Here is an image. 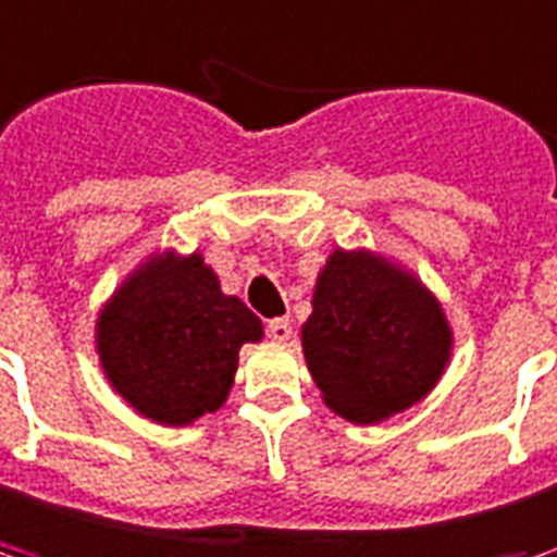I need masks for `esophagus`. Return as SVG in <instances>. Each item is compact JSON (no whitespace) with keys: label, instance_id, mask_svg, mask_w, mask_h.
Instances as JSON below:
<instances>
[{"label":"esophagus","instance_id":"1","mask_svg":"<svg viewBox=\"0 0 557 557\" xmlns=\"http://www.w3.org/2000/svg\"><path fill=\"white\" fill-rule=\"evenodd\" d=\"M268 336H271L274 343H286V339L293 336L289 318H274V321H268Z\"/></svg>","mask_w":557,"mask_h":557}]
</instances>
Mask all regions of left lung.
Listing matches in <instances>:
<instances>
[{
  "instance_id": "left-lung-1",
  "label": "left lung",
  "mask_w": 557,
  "mask_h": 557,
  "mask_svg": "<svg viewBox=\"0 0 557 557\" xmlns=\"http://www.w3.org/2000/svg\"><path fill=\"white\" fill-rule=\"evenodd\" d=\"M302 326L308 371L346 421L374 423L421 401L443 376L451 330L411 274L371 252L330 255Z\"/></svg>"
}]
</instances>
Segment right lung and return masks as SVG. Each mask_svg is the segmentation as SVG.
Here are the masks:
<instances>
[{"mask_svg": "<svg viewBox=\"0 0 557 557\" xmlns=\"http://www.w3.org/2000/svg\"><path fill=\"white\" fill-rule=\"evenodd\" d=\"M261 321L224 296L202 255L152 258L106 305L96 349L111 386L139 414L183 426L218 411L233 386L239 346Z\"/></svg>", "mask_w": 557, "mask_h": 557, "instance_id": "1", "label": "right lung"}]
</instances>
